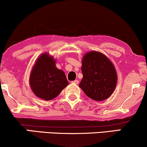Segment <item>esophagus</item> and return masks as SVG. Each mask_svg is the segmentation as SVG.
Segmentation results:
<instances>
[{"label":"esophagus","mask_w":147,"mask_h":147,"mask_svg":"<svg viewBox=\"0 0 147 147\" xmlns=\"http://www.w3.org/2000/svg\"><path fill=\"white\" fill-rule=\"evenodd\" d=\"M72 84H79V81H78V80L72 81Z\"/></svg>","instance_id":"obj_1"}]
</instances>
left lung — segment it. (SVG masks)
<instances>
[{"label":"left lung","mask_w":147,"mask_h":147,"mask_svg":"<svg viewBox=\"0 0 147 147\" xmlns=\"http://www.w3.org/2000/svg\"><path fill=\"white\" fill-rule=\"evenodd\" d=\"M83 78L79 87L90 99L103 101L113 93L117 82L114 65L101 52H87L82 59Z\"/></svg>","instance_id":"8db88e82"}]
</instances>
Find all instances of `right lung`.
Instances as JSON below:
<instances>
[{"instance_id":"right-lung-1","label":"right lung","mask_w":147,"mask_h":147,"mask_svg":"<svg viewBox=\"0 0 147 147\" xmlns=\"http://www.w3.org/2000/svg\"><path fill=\"white\" fill-rule=\"evenodd\" d=\"M55 63L53 57L43 53L37 59L32 69L30 85L38 98L52 100L68 85L65 73L57 68Z\"/></svg>"}]
</instances>
